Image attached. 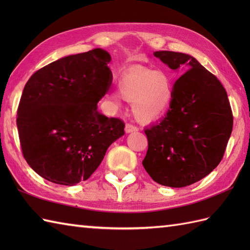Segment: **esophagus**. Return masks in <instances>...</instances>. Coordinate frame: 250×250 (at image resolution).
<instances>
[{
    "label": "esophagus",
    "mask_w": 250,
    "mask_h": 250,
    "mask_svg": "<svg viewBox=\"0 0 250 250\" xmlns=\"http://www.w3.org/2000/svg\"><path fill=\"white\" fill-rule=\"evenodd\" d=\"M125 133H132V132H136V131H139V128H137L136 125H131V124H128V125H125Z\"/></svg>",
    "instance_id": "esophagus-1"
}]
</instances>
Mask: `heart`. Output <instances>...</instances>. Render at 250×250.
Listing matches in <instances>:
<instances>
[{
  "mask_svg": "<svg viewBox=\"0 0 250 250\" xmlns=\"http://www.w3.org/2000/svg\"><path fill=\"white\" fill-rule=\"evenodd\" d=\"M117 86L122 99L133 102L134 116L142 122H150L162 116L174 97L172 78L161 70L147 67L132 70L119 78ZM119 94L110 93L108 99L119 103Z\"/></svg>",
  "mask_w": 250,
  "mask_h": 250,
  "instance_id": "heart-1",
  "label": "heart"
}]
</instances>
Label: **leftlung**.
Masks as SVG:
<instances>
[{
	"instance_id": "8db88e82",
	"label": "left lung",
	"mask_w": 250,
	"mask_h": 250,
	"mask_svg": "<svg viewBox=\"0 0 250 250\" xmlns=\"http://www.w3.org/2000/svg\"><path fill=\"white\" fill-rule=\"evenodd\" d=\"M172 70L186 72L174 84L166 117L145 129L148 150L143 160L156 183L182 188L199 182L220 163L233 128L226 89L193 57L156 51Z\"/></svg>"
}]
</instances>
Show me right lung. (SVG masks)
<instances>
[{"label":"right lung","mask_w":250,"mask_h":250,"mask_svg":"<svg viewBox=\"0 0 250 250\" xmlns=\"http://www.w3.org/2000/svg\"><path fill=\"white\" fill-rule=\"evenodd\" d=\"M109 62L95 48L42 67L25 83L17 128L23 158L40 176L64 186L87 180L125 134L124 121L98 111L113 81Z\"/></svg>","instance_id":"1"}]
</instances>
